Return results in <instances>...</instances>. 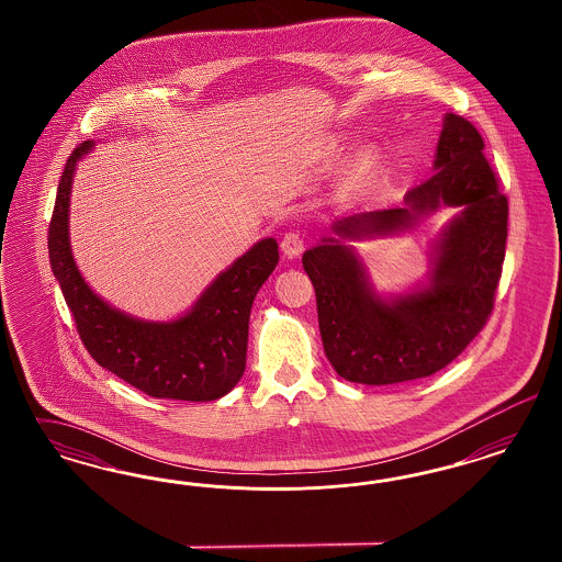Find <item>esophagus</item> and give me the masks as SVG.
Masks as SVG:
<instances>
[{
  "label": "esophagus",
  "instance_id": "obj_1",
  "mask_svg": "<svg viewBox=\"0 0 562 562\" xmlns=\"http://www.w3.org/2000/svg\"><path fill=\"white\" fill-rule=\"evenodd\" d=\"M280 247H282V251H284V256L299 257L305 251V237H303L299 231H290V233H286L284 238H282Z\"/></svg>",
  "mask_w": 562,
  "mask_h": 562
}]
</instances>
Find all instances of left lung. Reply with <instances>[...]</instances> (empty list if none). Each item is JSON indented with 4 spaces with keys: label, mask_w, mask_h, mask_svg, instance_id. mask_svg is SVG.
Listing matches in <instances>:
<instances>
[{
    "label": "left lung",
    "mask_w": 562,
    "mask_h": 562,
    "mask_svg": "<svg viewBox=\"0 0 562 562\" xmlns=\"http://www.w3.org/2000/svg\"><path fill=\"white\" fill-rule=\"evenodd\" d=\"M476 127L447 113L435 175L409 189L404 207L362 212L334 224L344 238L412 226L439 205H463L439 243L432 284L393 303L369 289L355 254L334 238L303 256L315 296L325 357L340 376L390 385L435 374L460 357L494 308L503 273L509 202L484 156Z\"/></svg>",
    "instance_id": "8db88e82"
}]
</instances>
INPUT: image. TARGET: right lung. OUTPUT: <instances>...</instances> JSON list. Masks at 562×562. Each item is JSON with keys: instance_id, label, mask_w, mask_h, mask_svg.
Returning a JSON list of instances; mask_svg holds the SVG:
<instances>
[{"instance_id": "add662e5", "label": "right lung", "mask_w": 562, "mask_h": 562, "mask_svg": "<svg viewBox=\"0 0 562 562\" xmlns=\"http://www.w3.org/2000/svg\"><path fill=\"white\" fill-rule=\"evenodd\" d=\"M92 148L86 139L69 154L59 179L49 259L80 340L102 369L153 397L212 402L245 373L249 315L257 290L278 263V243L263 238L222 272L186 317L146 324L106 305L78 272L69 251L68 207L76 162Z\"/></svg>"}]
</instances>
